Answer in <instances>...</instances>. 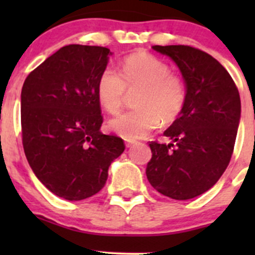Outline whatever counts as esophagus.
Here are the masks:
<instances>
[{
	"label": "esophagus",
	"instance_id": "esophagus-1",
	"mask_svg": "<svg viewBox=\"0 0 255 255\" xmlns=\"http://www.w3.org/2000/svg\"><path fill=\"white\" fill-rule=\"evenodd\" d=\"M135 144V140H130V139H126V146H127V148H129V146H132V145H134Z\"/></svg>",
	"mask_w": 255,
	"mask_h": 255
}]
</instances>
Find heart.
<instances>
[{"label": "heart", "instance_id": "obj_1", "mask_svg": "<svg viewBox=\"0 0 255 255\" xmlns=\"http://www.w3.org/2000/svg\"><path fill=\"white\" fill-rule=\"evenodd\" d=\"M138 90L134 105L138 107L110 121V128L125 139L144 138L164 123H173L186 102V85L169 66L148 53H134L121 63V75L106 68L97 80V99L105 111L121 112L126 95Z\"/></svg>", "mask_w": 255, "mask_h": 255}]
</instances>
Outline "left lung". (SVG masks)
I'll return each mask as SVG.
<instances>
[{
    "mask_svg": "<svg viewBox=\"0 0 255 255\" xmlns=\"http://www.w3.org/2000/svg\"><path fill=\"white\" fill-rule=\"evenodd\" d=\"M169 56L186 85V102L164 132L173 142H150L146 177L158 192L190 200L208 191L225 173L235 148L241 99L228 71L205 51L187 45H154Z\"/></svg>",
    "mask_w": 255,
    "mask_h": 255,
    "instance_id": "obj_1",
    "label": "left lung"
}]
</instances>
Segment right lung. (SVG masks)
<instances>
[{"instance_id": "add662e5", "label": "right lung", "mask_w": 255, "mask_h": 255, "mask_svg": "<svg viewBox=\"0 0 255 255\" xmlns=\"http://www.w3.org/2000/svg\"><path fill=\"white\" fill-rule=\"evenodd\" d=\"M111 55L105 47L66 45L23 84L20 120L27 160L49 191L69 201L97 194L111 163L125 150L121 138L100 129L97 80Z\"/></svg>"}]
</instances>
